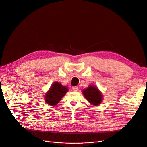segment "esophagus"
Instances as JSON below:
<instances>
[{
    "mask_svg": "<svg viewBox=\"0 0 147 147\" xmlns=\"http://www.w3.org/2000/svg\"><path fill=\"white\" fill-rule=\"evenodd\" d=\"M72 89L74 92H77L78 90V89H79V87H77V86H75V87H72Z\"/></svg>",
    "mask_w": 147,
    "mask_h": 147,
    "instance_id": "esophagus-1",
    "label": "esophagus"
}]
</instances>
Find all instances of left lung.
<instances>
[{
  "instance_id": "obj_1",
  "label": "left lung",
  "mask_w": 147,
  "mask_h": 147,
  "mask_svg": "<svg viewBox=\"0 0 147 147\" xmlns=\"http://www.w3.org/2000/svg\"><path fill=\"white\" fill-rule=\"evenodd\" d=\"M83 93L86 99L93 105H99L102 100V95L97 87L91 85L83 90Z\"/></svg>"
}]
</instances>
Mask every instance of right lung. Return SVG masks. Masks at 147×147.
Returning <instances> with one entry per match:
<instances>
[{"label": "right lung", "instance_id": "add662e5", "mask_svg": "<svg viewBox=\"0 0 147 147\" xmlns=\"http://www.w3.org/2000/svg\"><path fill=\"white\" fill-rule=\"evenodd\" d=\"M68 89L63 86L61 83L55 82L50 87L45 97L47 104L51 106L56 105L68 91Z\"/></svg>", "mask_w": 147, "mask_h": 147}]
</instances>
